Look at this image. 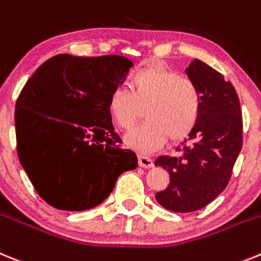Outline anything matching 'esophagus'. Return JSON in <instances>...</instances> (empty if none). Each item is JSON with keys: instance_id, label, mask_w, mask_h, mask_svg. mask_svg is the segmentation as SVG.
I'll use <instances>...</instances> for the list:
<instances>
[{"instance_id": "esophagus-1", "label": "esophagus", "mask_w": 261, "mask_h": 261, "mask_svg": "<svg viewBox=\"0 0 261 261\" xmlns=\"http://www.w3.org/2000/svg\"><path fill=\"white\" fill-rule=\"evenodd\" d=\"M138 161H139V166H142V168H152L153 166V160L151 157L144 156V154L138 156Z\"/></svg>"}]
</instances>
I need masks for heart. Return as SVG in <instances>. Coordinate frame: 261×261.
I'll list each match as a JSON object with an SVG mask.
<instances>
[{
	"instance_id": "obj_1",
	"label": "heart",
	"mask_w": 261,
	"mask_h": 261,
	"mask_svg": "<svg viewBox=\"0 0 261 261\" xmlns=\"http://www.w3.org/2000/svg\"><path fill=\"white\" fill-rule=\"evenodd\" d=\"M130 90L117 87L109 95L108 112L117 126L130 130L143 116L147 121L126 136V144L151 152L170 140L178 143L196 128L203 109L198 86L175 70L148 62L131 74Z\"/></svg>"
}]
</instances>
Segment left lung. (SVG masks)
Instances as JSON below:
<instances>
[{
  "instance_id": "left-lung-1",
  "label": "left lung",
  "mask_w": 261,
  "mask_h": 261,
  "mask_svg": "<svg viewBox=\"0 0 261 261\" xmlns=\"http://www.w3.org/2000/svg\"><path fill=\"white\" fill-rule=\"evenodd\" d=\"M203 100L199 123L178 156H160L154 165L168 170L170 182L156 192L160 205L173 212H195L215 200L229 183L243 143V119L236 88L200 60L186 69Z\"/></svg>"
}]
</instances>
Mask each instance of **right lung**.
Wrapping results in <instances>:
<instances>
[{
	"label": "right lung",
	"instance_id": "right-lung-1",
	"mask_svg": "<svg viewBox=\"0 0 261 261\" xmlns=\"http://www.w3.org/2000/svg\"><path fill=\"white\" fill-rule=\"evenodd\" d=\"M133 62L122 56L49 58L15 104L16 152L37 194L57 210H91L138 165L108 112Z\"/></svg>",
	"mask_w": 261,
	"mask_h": 261
}]
</instances>
